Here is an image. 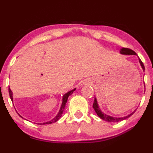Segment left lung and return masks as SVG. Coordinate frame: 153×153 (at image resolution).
Listing matches in <instances>:
<instances>
[{"instance_id": "left-lung-1", "label": "left lung", "mask_w": 153, "mask_h": 153, "mask_svg": "<svg viewBox=\"0 0 153 153\" xmlns=\"http://www.w3.org/2000/svg\"><path fill=\"white\" fill-rule=\"evenodd\" d=\"M120 54H123V55H137V53H135L134 51L131 50V49L128 48H123L122 49H120ZM139 62H140L141 67H142V68H143V70L144 71V70H145V67H144L143 62H141V60L140 59H139ZM93 108L94 109V110H95L96 113L97 114V115L100 118V119H102V120H106V121H107V122H110V123H117V122L121 121V120H123L125 119H128V118L130 117V116H132L133 114L134 113V112L131 113L130 114L126 116V117H120V118L110 117V116L105 114H104L103 112H102V111H101L100 109L98 107L97 100H96V98H95V99H94V104H93Z\"/></svg>"}]
</instances>
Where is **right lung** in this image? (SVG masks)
<instances>
[{"instance_id": "add662e5", "label": "right lung", "mask_w": 153, "mask_h": 153, "mask_svg": "<svg viewBox=\"0 0 153 153\" xmlns=\"http://www.w3.org/2000/svg\"><path fill=\"white\" fill-rule=\"evenodd\" d=\"M8 90H9L10 97V98H11V100H12H12H13L12 92V91H11V89H10V88H9V89H8ZM75 90H76V89H73V90H71V91H68V93H66V94H64V96H63V99H62V106H61V107H60V109H59V112H58L57 116H56V117L54 118V119H53L52 120H51V121H48V122H46V123H38V124H39V125L51 124V123H55V122H56V121H57V120L60 119V117H62V113H63V111H64V108H65V107H66V102H67L68 97V96H69L70 95H71V94H72L73 93H74V91H75ZM19 116H20V117H21V118H23L22 117H21V115H19Z\"/></svg>"}]
</instances>
